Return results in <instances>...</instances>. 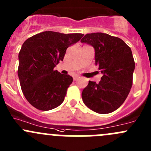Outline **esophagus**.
Instances as JSON below:
<instances>
[{"label": "esophagus", "mask_w": 151, "mask_h": 151, "mask_svg": "<svg viewBox=\"0 0 151 151\" xmlns=\"http://www.w3.org/2000/svg\"><path fill=\"white\" fill-rule=\"evenodd\" d=\"M79 78H80V77H79V76H75V77H74L73 80H74V81H76V80H78Z\"/></svg>", "instance_id": "esophagus-1"}]
</instances>
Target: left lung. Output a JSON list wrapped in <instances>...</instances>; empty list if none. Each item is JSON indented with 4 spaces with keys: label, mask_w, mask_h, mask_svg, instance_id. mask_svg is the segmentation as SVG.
Returning <instances> with one entry per match:
<instances>
[{
    "label": "left lung",
    "mask_w": 151,
    "mask_h": 151,
    "mask_svg": "<svg viewBox=\"0 0 151 151\" xmlns=\"http://www.w3.org/2000/svg\"><path fill=\"white\" fill-rule=\"evenodd\" d=\"M80 42L93 47L95 63L102 74L99 83L89 81L83 89V102L97 113H110L121 106L132 88V50L120 38L104 33H88Z\"/></svg>",
    "instance_id": "left-lung-1"
}]
</instances>
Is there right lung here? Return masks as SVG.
I'll list each match as a JSON object with an SVG mask.
<instances>
[{
    "instance_id": "add662e5",
    "label": "right lung",
    "mask_w": 151,
    "mask_h": 151,
    "mask_svg": "<svg viewBox=\"0 0 151 151\" xmlns=\"http://www.w3.org/2000/svg\"><path fill=\"white\" fill-rule=\"evenodd\" d=\"M83 36L82 33L45 31L24 42L18 55L17 74L22 93L32 106L47 111L64 101L73 78L54 68L63 61L66 49Z\"/></svg>"
}]
</instances>
